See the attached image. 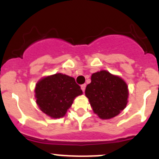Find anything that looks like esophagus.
Here are the masks:
<instances>
[{
    "mask_svg": "<svg viewBox=\"0 0 159 159\" xmlns=\"http://www.w3.org/2000/svg\"><path fill=\"white\" fill-rule=\"evenodd\" d=\"M85 88H86V84H82V85H81V89H82L83 92H84V91H85Z\"/></svg>",
    "mask_w": 159,
    "mask_h": 159,
    "instance_id": "obj_1",
    "label": "esophagus"
}]
</instances>
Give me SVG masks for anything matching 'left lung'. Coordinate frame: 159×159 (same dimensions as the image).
I'll use <instances>...</instances> for the list:
<instances>
[{
  "label": "left lung",
  "instance_id": "8db88e82",
  "mask_svg": "<svg viewBox=\"0 0 159 159\" xmlns=\"http://www.w3.org/2000/svg\"><path fill=\"white\" fill-rule=\"evenodd\" d=\"M85 95L94 113L102 119L116 117L127 107L128 86L123 79L106 70L93 73Z\"/></svg>",
  "mask_w": 159,
  "mask_h": 159
}]
</instances>
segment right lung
I'll return each instance as SVG.
<instances>
[{
    "mask_svg": "<svg viewBox=\"0 0 159 159\" xmlns=\"http://www.w3.org/2000/svg\"><path fill=\"white\" fill-rule=\"evenodd\" d=\"M82 94L75 79L62 73L43 77L35 88L36 104L42 112L52 119L64 117L75 97Z\"/></svg>",
    "mask_w": 159,
    "mask_h": 159,
    "instance_id": "add662e5",
    "label": "right lung"
}]
</instances>
